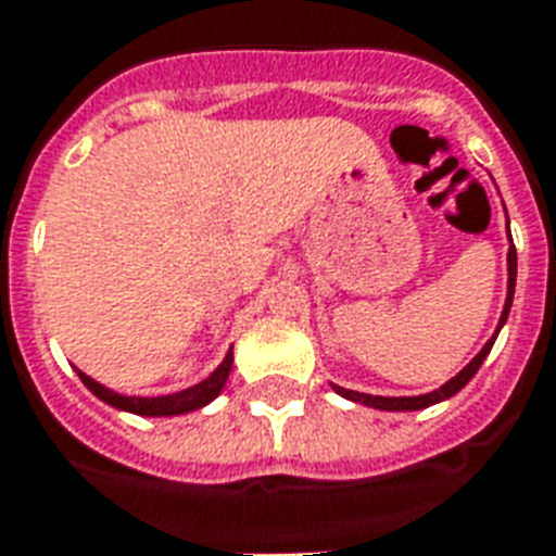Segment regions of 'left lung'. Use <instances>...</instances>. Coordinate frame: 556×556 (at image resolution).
<instances>
[{"mask_svg": "<svg viewBox=\"0 0 556 556\" xmlns=\"http://www.w3.org/2000/svg\"><path fill=\"white\" fill-rule=\"evenodd\" d=\"M510 238V232H508ZM514 287H517V250H514V241H510L508 247V295H505V306H503V315H500V324H496V332L491 336V339L485 341V348L479 350L473 358H470L465 367H462L459 372H456L454 379L445 381L439 390H430V393H425V396H370V393H358V390H348V388H339V384H332V390L339 393V396L350 399V402H358V404H367V407H376V410H425V407H430V404H439L445 402V399L456 396L465 384H468L473 376H477V370L482 367V362H485V355L491 353V348H494L496 336H500V330L505 327V321H508V313H510V301H514Z\"/></svg>", "mask_w": 556, "mask_h": 556, "instance_id": "1", "label": "left lung"}]
</instances>
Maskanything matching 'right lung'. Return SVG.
Returning a JSON list of instances; mask_svg holds the SVG:
<instances>
[{
  "instance_id": "add662e5",
  "label": "right lung",
  "mask_w": 556,
  "mask_h": 556,
  "mask_svg": "<svg viewBox=\"0 0 556 556\" xmlns=\"http://www.w3.org/2000/svg\"><path fill=\"white\" fill-rule=\"evenodd\" d=\"M232 362H235V355L232 350H229V353L224 355V362L217 364L212 376H206V379L192 384V388L180 390V393H168V396H157V399L123 396V393H114V390H109L105 384H100V381H94L91 376H86L83 370L77 372H79V379H83V384H86L97 399H102V402L111 404V407H117V410L137 413V416H180V413L201 410V407H206L208 402H215L217 393L224 390L226 379H229V372H232Z\"/></svg>"
}]
</instances>
